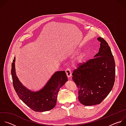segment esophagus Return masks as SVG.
Masks as SVG:
<instances>
[{"label": "esophagus", "instance_id": "34e87169", "mask_svg": "<svg viewBox=\"0 0 126 126\" xmlns=\"http://www.w3.org/2000/svg\"><path fill=\"white\" fill-rule=\"evenodd\" d=\"M65 72H66V75H67V77L68 78L71 77V72L70 69H69V68H67V69H66Z\"/></svg>", "mask_w": 126, "mask_h": 126}]
</instances>
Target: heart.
<instances>
[{"label":"heart","instance_id":"b5f03b06","mask_svg":"<svg viewBox=\"0 0 126 126\" xmlns=\"http://www.w3.org/2000/svg\"><path fill=\"white\" fill-rule=\"evenodd\" d=\"M86 58V53L82 52L79 54L75 59V63L77 64H81L84 62Z\"/></svg>","mask_w":126,"mask_h":126}]
</instances>
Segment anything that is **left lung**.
I'll use <instances>...</instances> for the list:
<instances>
[{
  "label": "left lung",
  "mask_w": 126,
  "mask_h": 126,
  "mask_svg": "<svg viewBox=\"0 0 126 126\" xmlns=\"http://www.w3.org/2000/svg\"><path fill=\"white\" fill-rule=\"evenodd\" d=\"M97 39L100 47L94 58L79 66L72 73V79L79 89V101L85 106L100 104L115 82V63L111 48L103 38Z\"/></svg>",
  "instance_id": "obj_1"
}]
</instances>
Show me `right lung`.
I'll list each match as a JSON object with an SVG mask.
<instances>
[{"label": "right lung", "mask_w": 126, "mask_h": 126, "mask_svg": "<svg viewBox=\"0 0 126 126\" xmlns=\"http://www.w3.org/2000/svg\"><path fill=\"white\" fill-rule=\"evenodd\" d=\"M14 57L11 65V76L15 90L19 98L35 112H45L52 109L56 104L60 88L68 81L64 71H56L40 90L33 91L24 86L17 77Z\"/></svg>", "instance_id": "obj_1"}]
</instances>
